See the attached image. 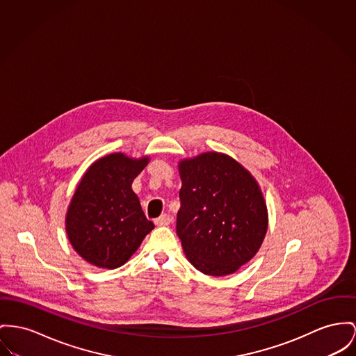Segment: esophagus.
<instances>
[{
  "instance_id": "obj_1",
  "label": "esophagus",
  "mask_w": 356,
  "mask_h": 356,
  "mask_svg": "<svg viewBox=\"0 0 356 356\" xmlns=\"http://www.w3.org/2000/svg\"><path fill=\"white\" fill-rule=\"evenodd\" d=\"M170 221H171V217L166 213L159 216L158 218H155V224H156L158 227H165V225H168V224H170Z\"/></svg>"
}]
</instances>
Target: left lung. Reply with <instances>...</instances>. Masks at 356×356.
<instances>
[{"label":"left lung","instance_id":"8db88e82","mask_svg":"<svg viewBox=\"0 0 356 356\" xmlns=\"http://www.w3.org/2000/svg\"><path fill=\"white\" fill-rule=\"evenodd\" d=\"M177 235L190 263L224 277L251 261L267 232V207L255 178L235 159L204 152L179 162Z\"/></svg>","mask_w":356,"mask_h":356}]
</instances>
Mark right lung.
<instances>
[{
  "mask_svg": "<svg viewBox=\"0 0 356 356\" xmlns=\"http://www.w3.org/2000/svg\"><path fill=\"white\" fill-rule=\"evenodd\" d=\"M148 162V156L106 155L88 168L76 186L66 214V232L72 248L90 264L118 268L155 228L131 188Z\"/></svg>",
  "mask_w": 356,
  "mask_h": 356,
  "instance_id": "add662e5",
  "label": "right lung"
}]
</instances>
